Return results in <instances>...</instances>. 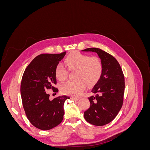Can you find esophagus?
<instances>
[{"instance_id": "obj_1", "label": "esophagus", "mask_w": 150, "mask_h": 150, "mask_svg": "<svg viewBox=\"0 0 150 150\" xmlns=\"http://www.w3.org/2000/svg\"><path fill=\"white\" fill-rule=\"evenodd\" d=\"M71 99H72V100H73V101H78V99H79V98H76V97H72Z\"/></svg>"}]
</instances>
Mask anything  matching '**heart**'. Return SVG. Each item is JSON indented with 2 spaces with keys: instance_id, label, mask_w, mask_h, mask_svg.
Returning a JSON list of instances; mask_svg holds the SVG:
<instances>
[{
  "instance_id": "1",
  "label": "heart",
  "mask_w": 150,
  "mask_h": 150,
  "mask_svg": "<svg viewBox=\"0 0 150 150\" xmlns=\"http://www.w3.org/2000/svg\"><path fill=\"white\" fill-rule=\"evenodd\" d=\"M65 63L69 71H76V80L69 81L63 84L61 90L62 93L72 96H78L88 86L96 84L101 78L103 71L101 60L98 57L90 56L79 52H73L65 59ZM68 69L61 63L58 64L54 74L60 81H65L68 76Z\"/></svg>"
}]
</instances>
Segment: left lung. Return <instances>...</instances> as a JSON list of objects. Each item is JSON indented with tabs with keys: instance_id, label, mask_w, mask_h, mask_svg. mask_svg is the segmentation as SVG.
I'll return each instance as SVG.
<instances>
[{
	"instance_id": "left-lung-1",
	"label": "left lung",
	"mask_w": 150,
	"mask_h": 150,
	"mask_svg": "<svg viewBox=\"0 0 150 150\" xmlns=\"http://www.w3.org/2000/svg\"><path fill=\"white\" fill-rule=\"evenodd\" d=\"M83 51L96 52L103 65L101 78L91 89L88 98L90 107L84 111V119L95 126H103L114 120L123 104L125 76L119 62L111 54L99 48H88Z\"/></svg>"
}]
</instances>
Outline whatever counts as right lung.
I'll use <instances>...</instances> for the list:
<instances>
[{
    "instance_id": "1",
    "label": "right lung",
    "mask_w": 150,
    "mask_h": 150,
    "mask_svg": "<svg viewBox=\"0 0 150 150\" xmlns=\"http://www.w3.org/2000/svg\"><path fill=\"white\" fill-rule=\"evenodd\" d=\"M61 54H42L31 61L22 76L21 94L25 115L30 123L41 130H49L59 125L64 115L63 106L69 97L59 96L49 100L46 91L58 92L55 68L64 57Z\"/></svg>"
}]
</instances>
